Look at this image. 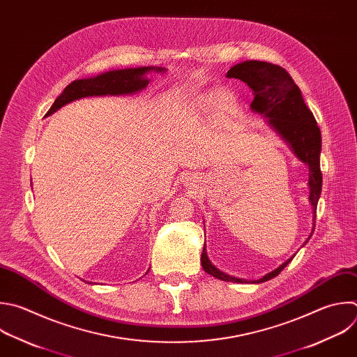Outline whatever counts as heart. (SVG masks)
I'll list each match as a JSON object with an SVG mask.
<instances>
[{
    "mask_svg": "<svg viewBox=\"0 0 357 357\" xmlns=\"http://www.w3.org/2000/svg\"><path fill=\"white\" fill-rule=\"evenodd\" d=\"M236 96L231 91H220V89H207L195 95L189 100V109L193 110H208L210 107H215L218 112L231 113L236 107Z\"/></svg>",
    "mask_w": 357,
    "mask_h": 357,
    "instance_id": "obj_1",
    "label": "heart"
}]
</instances>
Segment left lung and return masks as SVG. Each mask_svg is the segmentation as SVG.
<instances>
[{
    "label": "left lung",
    "mask_w": 357,
    "mask_h": 357,
    "mask_svg": "<svg viewBox=\"0 0 357 357\" xmlns=\"http://www.w3.org/2000/svg\"><path fill=\"white\" fill-rule=\"evenodd\" d=\"M227 77L238 78L244 81L254 93L251 102V110L266 117V122L282 137V140L290 147L294 155L308 167V188L310 203L312 207V232L315 228L317 204L322 189V174L319 168L321 155V130L317 126V121L312 112L307 107L300 88L296 85L290 74L280 66L247 60L232 66ZM312 232L305 240V244L311 238ZM303 244V247L305 245ZM296 257H290L286 262L278 266L275 271L266 273L258 280H250V283H264L276 278ZM202 266L206 273L224 282L248 283L245 279L227 275L217 269L208 259L206 252V244L202 252Z\"/></svg>",
    "instance_id": "1"
}]
</instances>
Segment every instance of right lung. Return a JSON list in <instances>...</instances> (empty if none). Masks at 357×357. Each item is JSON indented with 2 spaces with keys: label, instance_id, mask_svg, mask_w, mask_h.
<instances>
[{
  "label": "right lung",
  "instance_id": "add662e5",
  "mask_svg": "<svg viewBox=\"0 0 357 357\" xmlns=\"http://www.w3.org/2000/svg\"><path fill=\"white\" fill-rule=\"evenodd\" d=\"M165 73L164 67H137L125 70H110L96 77L75 79L64 88L61 95L54 100L46 116H50L64 105L86 96H106V95H133L149 85L147 74Z\"/></svg>",
  "mask_w": 357,
  "mask_h": 357
}]
</instances>
